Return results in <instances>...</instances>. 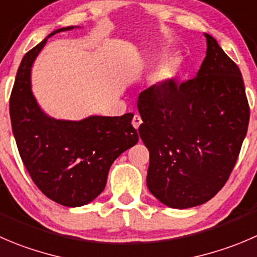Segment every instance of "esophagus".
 <instances>
[{"instance_id":"1","label":"esophagus","mask_w":257,"mask_h":257,"mask_svg":"<svg viewBox=\"0 0 257 257\" xmlns=\"http://www.w3.org/2000/svg\"><path fill=\"white\" fill-rule=\"evenodd\" d=\"M132 124H133L134 128L138 129L139 125H141V124H142V118H141V116H139V115H134L133 120H132Z\"/></svg>"}]
</instances>
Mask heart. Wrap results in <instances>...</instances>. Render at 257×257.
I'll return each mask as SVG.
<instances>
[{"mask_svg": "<svg viewBox=\"0 0 257 257\" xmlns=\"http://www.w3.org/2000/svg\"><path fill=\"white\" fill-rule=\"evenodd\" d=\"M177 74V65L176 62L172 61L166 62L164 65H162L158 70L156 71L153 76V83L159 88H166L169 84L173 81L174 76Z\"/></svg>", "mask_w": 257, "mask_h": 257, "instance_id": "heart-1", "label": "heart"}]
</instances>
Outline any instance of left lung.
Returning a JSON list of instances; mask_svg holds the SVG:
<instances>
[{
    "mask_svg": "<svg viewBox=\"0 0 257 257\" xmlns=\"http://www.w3.org/2000/svg\"><path fill=\"white\" fill-rule=\"evenodd\" d=\"M196 78L138 96L139 136L149 151L147 186L172 208L202 205L225 186L247 133L242 75L211 35Z\"/></svg>",
    "mask_w": 257,
    "mask_h": 257,
    "instance_id": "8db88e82",
    "label": "left lung"
}]
</instances>
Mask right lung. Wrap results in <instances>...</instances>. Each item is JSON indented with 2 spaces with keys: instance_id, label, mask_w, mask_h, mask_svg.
<instances>
[{
  "instance_id": "add662e5",
  "label": "right lung",
  "mask_w": 257,
  "mask_h": 257,
  "mask_svg": "<svg viewBox=\"0 0 257 257\" xmlns=\"http://www.w3.org/2000/svg\"><path fill=\"white\" fill-rule=\"evenodd\" d=\"M55 30L22 59L10 96L12 132L22 162L37 188L66 207H80L104 191L113 162L138 143L133 114L60 120L42 111L31 90V68Z\"/></svg>"
}]
</instances>
